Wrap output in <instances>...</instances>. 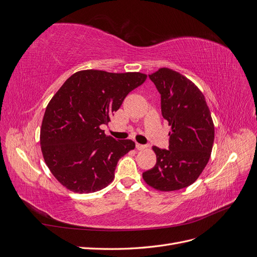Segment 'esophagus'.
<instances>
[{
	"instance_id": "obj_1",
	"label": "esophagus",
	"mask_w": 257,
	"mask_h": 257,
	"mask_svg": "<svg viewBox=\"0 0 257 257\" xmlns=\"http://www.w3.org/2000/svg\"><path fill=\"white\" fill-rule=\"evenodd\" d=\"M148 146H146V145H142V144H136V149L137 150H144V149H146Z\"/></svg>"
}]
</instances>
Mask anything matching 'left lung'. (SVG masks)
<instances>
[{
  "label": "left lung",
  "instance_id": "obj_1",
  "mask_svg": "<svg viewBox=\"0 0 257 257\" xmlns=\"http://www.w3.org/2000/svg\"><path fill=\"white\" fill-rule=\"evenodd\" d=\"M161 94L163 118L172 126L169 149L152 147L157 164L143 174L153 189L177 191L197 180L210 159L214 125L203 93L190 79L163 67L149 75Z\"/></svg>",
  "mask_w": 257,
  "mask_h": 257
}]
</instances>
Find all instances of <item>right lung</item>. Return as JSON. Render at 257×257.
Returning a JSON list of instances; mask_svg holds the SVG:
<instances>
[{
  "mask_svg": "<svg viewBox=\"0 0 257 257\" xmlns=\"http://www.w3.org/2000/svg\"><path fill=\"white\" fill-rule=\"evenodd\" d=\"M146 79L142 73L85 69L69 77L50 99L41 148L46 165L67 190L93 193L113 180L118 161L135 143L115 141L100 126L108 125L124 98Z\"/></svg>",
  "mask_w": 257,
  "mask_h": 257,
  "instance_id": "right-lung-1",
  "label": "right lung"
}]
</instances>
